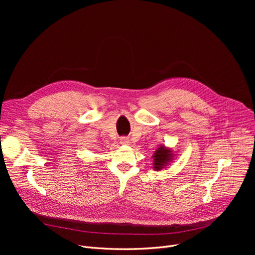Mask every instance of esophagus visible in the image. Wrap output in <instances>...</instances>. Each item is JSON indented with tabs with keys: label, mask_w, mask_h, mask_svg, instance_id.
<instances>
[{
	"label": "esophagus",
	"mask_w": 255,
	"mask_h": 255,
	"mask_svg": "<svg viewBox=\"0 0 255 255\" xmlns=\"http://www.w3.org/2000/svg\"><path fill=\"white\" fill-rule=\"evenodd\" d=\"M120 142L122 143V144H128L129 143V139L127 137H121Z\"/></svg>",
	"instance_id": "esophagus-1"
}]
</instances>
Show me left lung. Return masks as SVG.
<instances>
[{"label": "left lung", "mask_w": 255, "mask_h": 255, "mask_svg": "<svg viewBox=\"0 0 255 255\" xmlns=\"http://www.w3.org/2000/svg\"><path fill=\"white\" fill-rule=\"evenodd\" d=\"M153 169L156 171L161 170L166 167L175 157V154L172 153V150L167 148L164 144L160 145L159 148L153 154Z\"/></svg>", "instance_id": "left-lung-1"}]
</instances>
